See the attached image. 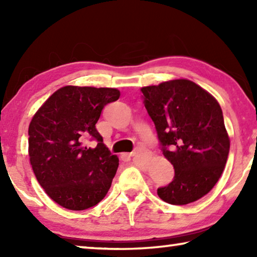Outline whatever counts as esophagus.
<instances>
[{
	"label": "esophagus",
	"instance_id": "obj_1",
	"mask_svg": "<svg viewBox=\"0 0 257 257\" xmlns=\"http://www.w3.org/2000/svg\"><path fill=\"white\" fill-rule=\"evenodd\" d=\"M138 152H139L138 150H135L134 152H132V153H129V154H127V155L130 158V156H135V155H136V154L138 153Z\"/></svg>",
	"mask_w": 257,
	"mask_h": 257
}]
</instances>
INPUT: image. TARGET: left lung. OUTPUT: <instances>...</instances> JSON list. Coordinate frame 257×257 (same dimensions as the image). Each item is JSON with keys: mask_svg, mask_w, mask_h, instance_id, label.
Returning a JSON list of instances; mask_svg holds the SVG:
<instances>
[{"mask_svg": "<svg viewBox=\"0 0 257 257\" xmlns=\"http://www.w3.org/2000/svg\"><path fill=\"white\" fill-rule=\"evenodd\" d=\"M142 93L161 151L175 169L170 184L158 188L160 198L186 205L205 196L222 175L230 150L220 104L187 79L143 87Z\"/></svg>", "mask_w": 257, "mask_h": 257, "instance_id": "left-lung-1", "label": "left lung"}]
</instances>
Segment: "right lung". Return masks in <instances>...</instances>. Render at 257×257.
<instances>
[{
  "label": "right lung",
  "instance_id": "right-lung-1",
  "mask_svg": "<svg viewBox=\"0 0 257 257\" xmlns=\"http://www.w3.org/2000/svg\"><path fill=\"white\" fill-rule=\"evenodd\" d=\"M120 96L115 88L64 86L43 104L28 129L29 160L45 193L64 208L82 211L105 197L119 159L96 129L106 104ZM96 140L94 149L85 144Z\"/></svg>",
  "mask_w": 257,
  "mask_h": 257
}]
</instances>
